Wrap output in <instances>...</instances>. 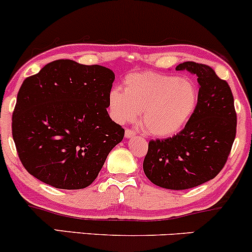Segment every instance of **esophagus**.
Instances as JSON below:
<instances>
[{
    "label": "esophagus",
    "instance_id": "1",
    "mask_svg": "<svg viewBox=\"0 0 252 252\" xmlns=\"http://www.w3.org/2000/svg\"><path fill=\"white\" fill-rule=\"evenodd\" d=\"M124 135H126V138H130L132 137V136H135V131H132V130L130 129H126V132H124Z\"/></svg>",
    "mask_w": 252,
    "mask_h": 252
}]
</instances>
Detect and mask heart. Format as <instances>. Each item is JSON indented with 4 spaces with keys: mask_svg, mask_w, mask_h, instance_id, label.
I'll use <instances>...</instances> for the list:
<instances>
[{
    "mask_svg": "<svg viewBox=\"0 0 252 252\" xmlns=\"http://www.w3.org/2000/svg\"><path fill=\"white\" fill-rule=\"evenodd\" d=\"M123 88L124 92L112 89L109 94L112 120L120 124L132 123L141 114L143 130L155 137L178 134L198 106V88L187 78L138 72L124 78Z\"/></svg>",
    "mask_w": 252,
    "mask_h": 252,
    "instance_id": "obj_1",
    "label": "heart"
}]
</instances>
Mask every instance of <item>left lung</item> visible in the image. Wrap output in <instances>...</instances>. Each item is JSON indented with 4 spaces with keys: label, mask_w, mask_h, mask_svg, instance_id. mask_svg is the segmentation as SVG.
I'll list each match as a JSON object with an SVG mask.
<instances>
[{
    "label": "left lung",
    "mask_w": 252,
    "mask_h": 252,
    "mask_svg": "<svg viewBox=\"0 0 252 252\" xmlns=\"http://www.w3.org/2000/svg\"><path fill=\"white\" fill-rule=\"evenodd\" d=\"M175 70L198 77V106L179 134L150 141L143 170L156 186L189 189L212 180L226 163L236 137L237 115L230 86L210 66L186 62Z\"/></svg>",
    "instance_id": "8db88e82"
}]
</instances>
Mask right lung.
Here are the masks:
<instances>
[{"label":"right lung","instance_id":"obj_1","mask_svg":"<svg viewBox=\"0 0 252 252\" xmlns=\"http://www.w3.org/2000/svg\"><path fill=\"white\" fill-rule=\"evenodd\" d=\"M115 73L100 65L60 59L26 78L11 131L27 172L62 189L90 186L124 129L109 116Z\"/></svg>","mask_w":252,"mask_h":252}]
</instances>
